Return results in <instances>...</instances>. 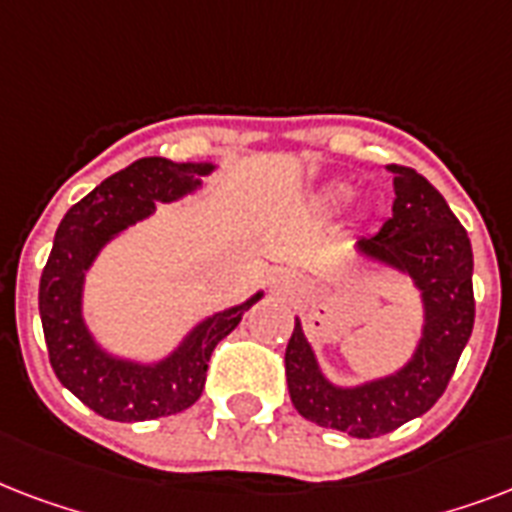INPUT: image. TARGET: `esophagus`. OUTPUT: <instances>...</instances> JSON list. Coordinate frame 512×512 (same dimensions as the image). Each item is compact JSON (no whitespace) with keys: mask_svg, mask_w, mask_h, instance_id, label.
<instances>
[{"mask_svg":"<svg viewBox=\"0 0 512 512\" xmlns=\"http://www.w3.org/2000/svg\"><path fill=\"white\" fill-rule=\"evenodd\" d=\"M275 285L277 288H283V291H288V288H296V285H299V275H296V272H291V269H285V272H280V275L275 277Z\"/></svg>","mask_w":512,"mask_h":512,"instance_id":"34e87169","label":"esophagus"}]
</instances>
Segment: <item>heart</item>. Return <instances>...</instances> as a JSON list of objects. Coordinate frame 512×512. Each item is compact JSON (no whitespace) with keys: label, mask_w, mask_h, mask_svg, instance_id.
<instances>
[{"label":"heart","mask_w":512,"mask_h":512,"mask_svg":"<svg viewBox=\"0 0 512 512\" xmlns=\"http://www.w3.org/2000/svg\"><path fill=\"white\" fill-rule=\"evenodd\" d=\"M344 194V186H339V189H334V194H331V197H342Z\"/></svg>","instance_id":"heart-1"}]
</instances>
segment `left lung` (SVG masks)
<instances>
[{"instance_id": "1", "label": "left lung", "mask_w": 512, "mask_h": 512, "mask_svg": "<svg viewBox=\"0 0 512 512\" xmlns=\"http://www.w3.org/2000/svg\"><path fill=\"white\" fill-rule=\"evenodd\" d=\"M395 186L392 216L376 235L360 237V256L408 275L422 293L425 326L417 350L395 374L339 387L320 371L296 320L285 347V379L293 408L320 427L352 438L392 433L435 406L473 334V248L465 227L417 170L387 165Z\"/></svg>"}]
</instances>
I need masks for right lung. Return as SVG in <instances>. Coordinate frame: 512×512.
<instances>
[{
	"label": "right lung",
	"instance_id": "add662e5",
	"mask_svg": "<svg viewBox=\"0 0 512 512\" xmlns=\"http://www.w3.org/2000/svg\"><path fill=\"white\" fill-rule=\"evenodd\" d=\"M211 162L144 157L114 173L69 208L55 232L39 280V315L55 376L87 408L114 422H146L178 414L202 395L216 344L232 334L264 293L216 312L157 363L114 358L95 342L82 318L85 272L112 237L154 213V202L181 200L202 186Z\"/></svg>",
	"mask_w": 512,
	"mask_h": 512
}]
</instances>
